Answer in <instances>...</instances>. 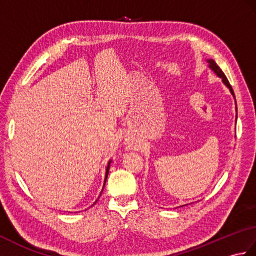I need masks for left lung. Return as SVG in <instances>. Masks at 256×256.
<instances>
[{"label":"left lung","instance_id":"8db88e82","mask_svg":"<svg viewBox=\"0 0 256 256\" xmlns=\"http://www.w3.org/2000/svg\"><path fill=\"white\" fill-rule=\"evenodd\" d=\"M208 62H209V67L214 70V72L219 76L220 78H222V81H224V84L228 86V88L230 89V91H231V94H233V96H234V92H233V89H232V86H231V84H230V82H229V80H228V78L226 77V74H224V72H222V70L220 69V67L218 66V64H216V62L214 60V59H209L208 60Z\"/></svg>","mask_w":256,"mask_h":256}]
</instances>
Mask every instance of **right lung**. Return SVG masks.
<instances>
[{
	"label": "right lung",
	"mask_w": 256,
	"mask_h": 256,
	"mask_svg": "<svg viewBox=\"0 0 256 256\" xmlns=\"http://www.w3.org/2000/svg\"><path fill=\"white\" fill-rule=\"evenodd\" d=\"M108 168H110V166L108 165V167H106V179L108 178Z\"/></svg>",
	"instance_id": "obj_1"
}]
</instances>
